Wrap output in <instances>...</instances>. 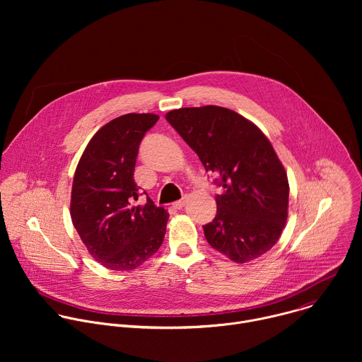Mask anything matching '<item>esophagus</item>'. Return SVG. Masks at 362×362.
Returning <instances> with one entry per match:
<instances>
[{"mask_svg":"<svg viewBox=\"0 0 362 362\" xmlns=\"http://www.w3.org/2000/svg\"><path fill=\"white\" fill-rule=\"evenodd\" d=\"M185 204H186V200H185V199H182V200H177V202H175V203H173V208L180 211V209H183V208H185Z\"/></svg>","mask_w":362,"mask_h":362,"instance_id":"esophagus-1","label":"esophagus"}]
</instances>
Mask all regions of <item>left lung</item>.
<instances>
[{
  "label": "left lung",
  "instance_id": "1",
  "mask_svg": "<svg viewBox=\"0 0 362 362\" xmlns=\"http://www.w3.org/2000/svg\"><path fill=\"white\" fill-rule=\"evenodd\" d=\"M166 120L223 187L215 219L203 226L206 240L238 264L267 253L285 228L289 199L286 172L268 137L219 106L172 110Z\"/></svg>",
  "mask_w": 362,
  "mask_h": 362
}]
</instances>
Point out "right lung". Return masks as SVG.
<instances>
[{
    "instance_id": "1",
    "label": "right lung",
    "mask_w": 362,
    "mask_h": 362,
    "mask_svg": "<svg viewBox=\"0 0 362 362\" xmlns=\"http://www.w3.org/2000/svg\"><path fill=\"white\" fill-rule=\"evenodd\" d=\"M158 115L129 113L103 126L77 165L70 215L94 259L112 271H132L156 253L169 214L141 194L133 175L139 146Z\"/></svg>"
}]
</instances>
